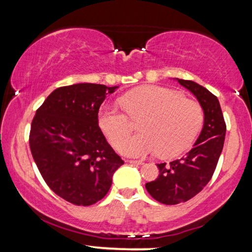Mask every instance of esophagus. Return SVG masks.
Wrapping results in <instances>:
<instances>
[{"instance_id":"esophagus-1","label":"esophagus","mask_w":252,"mask_h":252,"mask_svg":"<svg viewBox=\"0 0 252 252\" xmlns=\"http://www.w3.org/2000/svg\"><path fill=\"white\" fill-rule=\"evenodd\" d=\"M129 163H132V164H142L143 161L141 160H128Z\"/></svg>"}]
</instances>
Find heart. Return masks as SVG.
Segmentation results:
<instances>
[{"instance_id":"1","label":"heart","mask_w":252,"mask_h":252,"mask_svg":"<svg viewBox=\"0 0 252 252\" xmlns=\"http://www.w3.org/2000/svg\"><path fill=\"white\" fill-rule=\"evenodd\" d=\"M121 102L126 111L105 104L98 112V123L111 144H120L118 150L124 155L158 152L162 158H174L192 146L204 122L200 104L162 86L136 89ZM130 118L143 120L139 125L143 132L127 139L133 127Z\"/></svg>"}]
</instances>
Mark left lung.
I'll list each match as a JSON object with an SVG mask.
<instances>
[{
    "label": "left lung",
    "instance_id": "left-lung-1",
    "mask_svg": "<svg viewBox=\"0 0 252 252\" xmlns=\"http://www.w3.org/2000/svg\"><path fill=\"white\" fill-rule=\"evenodd\" d=\"M196 97L204 110V126L193 148L184 158L169 163H158L160 174L147 182L146 189L164 205L185 202L201 192L215 173L224 147L226 124L218 98L192 80L178 79Z\"/></svg>",
    "mask_w": 252,
    "mask_h": 252
}]
</instances>
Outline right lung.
Returning <instances> with one entry per match:
<instances>
[{"instance_id":"add662e5","label":"right lung","mask_w":252,"mask_h":252,"mask_svg":"<svg viewBox=\"0 0 252 252\" xmlns=\"http://www.w3.org/2000/svg\"><path fill=\"white\" fill-rule=\"evenodd\" d=\"M117 86L82 83L54 90L32 121L30 147L47 186L63 200L90 206L103 199L124 163L98 126V111Z\"/></svg>"}]
</instances>
